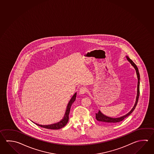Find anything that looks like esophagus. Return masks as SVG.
Listing matches in <instances>:
<instances>
[{"label": "esophagus", "mask_w": 154, "mask_h": 154, "mask_svg": "<svg viewBox=\"0 0 154 154\" xmlns=\"http://www.w3.org/2000/svg\"><path fill=\"white\" fill-rule=\"evenodd\" d=\"M79 93L80 94H85L86 93V89H85V88H82L79 90Z\"/></svg>", "instance_id": "esophagus-1"}]
</instances>
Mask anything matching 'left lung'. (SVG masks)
I'll return each mask as SVG.
<instances>
[{
  "mask_svg": "<svg viewBox=\"0 0 154 154\" xmlns=\"http://www.w3.org/2000/svg\"><path fill=\"white\" fill-rule=\"evenodd\" d=\"M126 58L127 60L131 64L132 66L135 68L137 77L138 83H137V95H136V101H135V104L134 105V106L132 107L131 110L128 113L125 114V115L121 116L119 117H117V118H113V117H111L109 116H106L105 115H104L103 113L100 111L98 110L97 113H96V119L98 121L101 122L103 123L106 124H113L116 123H119V122H121L123 121L124 119H125L127 117L130 115L131 113H132L133 111L135 110V108L137 104L138 100L140 96V73L138 71V69L136 65L133 62L132 60H130L129 57L126 56Z\"/></svg>",
  "mask_w": 154,
  "mask_h": 154,
  "instance_id": "obj_1",
  "label": "left lung"
}]
</instances>
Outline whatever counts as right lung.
<instances>
[{
  "mask_svg": "<svg viewBox=\"0 0 154 154\" xmlns=\"http://www.w3.org/2000/svg\"><path fill=\"white\" fill-rule=\"evenodd\" d=\"M76 95H77V92L73 94L72 97H71L70 100H69V102L68 103V105L66 106V110H65L64 115L63 116V119L60 121L58 122L57 123H55L54 124H49V125H41V124H38L37 123H34L33 121L32 122L33 123H34L35 124L37 125L38 126L44 128H46V129H49L57 130L62 128L65 126L66 124L68 123V121H69V115L70 111L71 106L72 104V103L76 100Z\"/></svg>",
  "mask_w": 154,
  "mask_h": 154,
  "instance_id": "right-lung-1",
  "label": "right lung"
}]
</instances>
